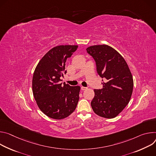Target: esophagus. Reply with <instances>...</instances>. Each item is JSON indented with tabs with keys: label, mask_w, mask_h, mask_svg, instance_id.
I'll list each match as a JSON object with an SVG mask.
<instances>
[{
	"label": "esophagus",
	"mask_w": 156,
	"mask_h": 156,
	"mask_svg": "<svg viewBox=\"0 0 156 156\" xmlns=\"http://www.w3.org/2000/svg\"><path fill=\"white\" fill-rule=\"evenodd\" d=\"M87 87H83V86H82V87H81V90H87Z\"/></svg>",
	"instance_id": "esophagus-1"
}]
</instances>
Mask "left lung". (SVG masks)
I'll return each instance as SVG.
<instances>
[{
	"label": "left lung",
	"mask_w": 156,
	"mask_h": 156,
	"mask_svg": "<svg viewBox=\"0 0 156 156\" xmlns=\"http://www.w3.org/2000/svg\"><path fill=\"white\" fill-rule=\"evenodd\" d=\"M86 51L95 61L97 73L105 79L103 89L94 90L91 107L97 115L113 118L130 100L133 89L131 71L125 59L111 46L95 45Z\"/></svg>",
	"instance_id": "obj_1"
}]
</instances>
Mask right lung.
Returning a JSON list of instances; mask_svg holds the SVG:
<instances>
[{"mask_svg": "<svg viewBox=\"0 0 156 156\" xmlns=\"http://www.w3.org/2000/svg\"><path fill=\"white\" fill-rule=\"evenodd\" d=\"M78 48L77 45H61L50 49L34 70L32 89L41 111L49 118L61 119L76 109L79 99V86L61 82L66 74V62Z\"/></svg>", "mask_w": 156, "mask_h": 156, "instance_id": "obj_1", "label": "right lung"}]
</instances>
